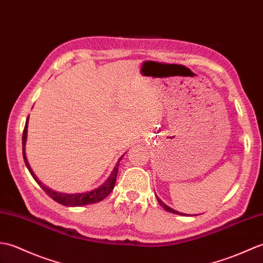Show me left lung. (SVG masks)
Wrapping results in <instances>:
<instances>
[{"instance_id": "1", "label": "left lung", "mask_w": 263, "mask_h": 263, "mask_svg": "<svg viewBox=\"0 0 263 263\" xmlns=\"http://www.w3.org/2000/svg\"><path fill=\"white\" fill-rule=\"evenodd\" d=\"M156 198H157V201H159L160 205H161L163 208H164L166 212H168V213H172V214H177V215H181V216H189V215H186V214H184V213H180V212H178V211H174L173 208H171V207H168L167 205H165V203L163 202V201L160 199L159 197L156 196Z\"/></svg>"}]
</instances>
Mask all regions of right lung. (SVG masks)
<instances>
[{"instance_id":"add662e5","label":"right lung","mask_w":263,"mask_h":263,"mask_svg":"<svg viewBox=\"0 0 263 263\" xmlns=\"http://www.w3.org/2000/svg\"><path fill=\"white\" fill-rule=\"evenodd\" d=\"M28 122H29V117L27 118L26 121V126L25 129H23V135H22V154H23V160H25L26 165L28 167L29 172L32 176V178L36 180V182L40 185L46 194H47L51 199H54L58 203L64 206H69V207H80V206H85V205H91V203H96L103 200L110 192L112 191L115 183H116V179H117V173H118V166H119V162L121 161L122 156L119 157L118 162H117L116 166L114 167V170L110 174L109 178L104 181V182L98 186V188L93 189L91 191H86V192H79V194H65V192H58L48 188L47 185H45L42 181H40L36 174L33 173L31 170L30 165H29L28 160H27V155H26V142H27V133H28Z\"/></svg>"}]
</instances>
